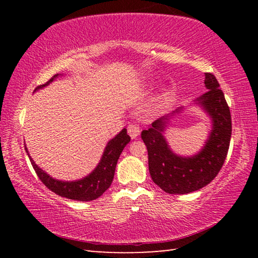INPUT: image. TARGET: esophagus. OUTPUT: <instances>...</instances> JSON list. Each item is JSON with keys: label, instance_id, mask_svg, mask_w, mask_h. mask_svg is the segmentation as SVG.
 <instances>
[{"label": "esophagus", "instance_id": "34e87169", "mask_svg": "<svg viewBox=\"0 0 258 258\" xmlns=\"http://www.w3.org/2000/svg\"><path fill=\"white\" fill-rule=\"evenodd\" d=\"M127 131H128L130 137L132 138V139H137V138L139 137V135H140V132H141V130H140L138 124H131V125L128 126Z\"/></svg>", "mask_w": 258, "mask_h": 258}]
</instances>
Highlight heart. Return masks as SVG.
Instances as JSON below:
<instances>
[{
    "label": "heart",
    "instance_id": "obj_1",
    "mask_svg": "<svg viewBox=\"0 0 258 258\" xmlns=\"http://www.w3.org/2000/svg\"><path fill=\"white\" fill-rule=\"evenodd\" d=\"M169 97H171V89H168V87H164L163 91H161L160 94L158 95V98H157V104H158V107L161 108L164 107L166 103H167Z\"/></svg>",
    "mask_w": 258,
    "mask_h": 258
}]
</instances>
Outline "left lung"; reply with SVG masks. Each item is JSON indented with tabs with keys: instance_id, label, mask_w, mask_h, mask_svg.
I'll use <instances>...</instances> for the list:
<instances>
[{
	"instance_id": "8db88e82",
	"label": "left lung",
	"mask_w": 258,
	"mask_h": 258,
	"mask_svg": "<svg viewBox=\"0 0 258 258\" xmlns=\"http://www.w3.org/2000/svg\"><path fill=\"white\" fill-rule=\"evenodd\" d=\"M206 93L194 100L211 119L212 128L204 147L192 156L174 152L165 138L166 128L184 107L160 117L143 130L141 138L148 149V163L152 181L169 195H184L202 189L215 177L228 155L231 132V115L224 94L213 74H205Z\"/></svg>"
}]
</instances>
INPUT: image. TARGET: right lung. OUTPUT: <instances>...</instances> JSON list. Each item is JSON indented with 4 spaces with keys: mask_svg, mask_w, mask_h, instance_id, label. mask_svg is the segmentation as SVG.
<instances>
[{
    "mask_svg": "<svg viewBox=\"0 0 258 258\" xmlns=\"http://www.w3.org/2000/svg\"><path fill=\"white\" fill-rule=\"evenodd\" d=\"M60 75L61 74H56L45 84L36 87L35 92L49 85ZM130 141L131 138L127 135V131H126V128H123L115 138L109 140L97 167L87 176L76 181H61L50 176L45 171H43L40 166L35 164L26 146L25 150L27 152L30 163H32L37 176L44 183L47 189L59 195L60 197L78 200V202H91V200L99 198L110 186L113 175H115L117 161H118L121 151Z\"/></svg>",
    "mask_w": 258,
    "mask_h": 258,
    "instance_id": "1",
    "label": "right lung"
}]
</instances>
